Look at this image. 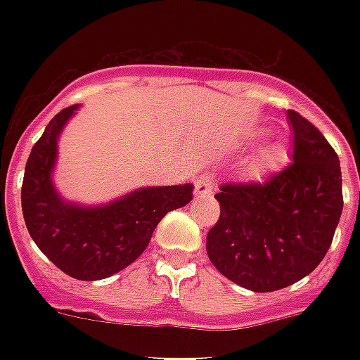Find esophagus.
<instances>
[{"label": "esophagus", "instance_id": "obj_1", "mask_svg": "<svg viewBox=\"0 0 360 360\" xmlns=\"http://www.w3.org/2000/svg\"><path fill=\"white\" fill-rule=\"evenodd\" d=\"M217 185V179L211 172H205V174L196 181V194L198 196H205V194H211Z\"/></svg>", "mask_w": 360, "mask_h": 360}]
</instances>
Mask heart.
<instances>
[{"mask_svg": "<svg viewBox=\"0 0 360 360\" xmlns=\"http://www.w3.org/2000/svg\"><path fill=\"white\" fill-rule=\"evenodd\" d=\"M284 160V147L278 146V143H271L262 151V157H259V162L265 166V168H274L278 166L280 162Z\"/></svg>", "mask_w": 360, "mask_h": 360, "instance_id": "1", "label": "heart"}]
</instances>
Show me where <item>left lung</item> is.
I'll return each instance as SVG.
<instances>
[{"mask_svg":"<svg viewBox=\"0 0 360 360\" xmlns=\"http://www.w3.org/2000/svg\"><path fill=\"white\" fill-rule=\"evenodd\" d=\"M293 155L265 183L222 185L207 256L231 282L256 293L295 284L318 267L340 220V160L325 136L290 110Z\"/></svg>","mask_w":360,"mask_h":360,"instance_id":"left-lung-1","label":"left lung"}]
</instances>
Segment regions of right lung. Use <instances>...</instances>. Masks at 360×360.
Segmentation results:
<instances>
[{
  "instance_id": "obj_1",
  "label": "right lung",
  "mask_w": 360,
  "mask_h": 360,
  "mask_svg": "<svg viewBox=\"0 0 360 360\" xmlns=\"http://www.w3.org/2000/svg\"><path fill=\"white\" fill-rule=\"evenodd\" d=\"M78 104L53 115L27 158L22 213L31 239L76 280H103L138 259L162 217L185 207L194 185L146 186L106 205L65 202L52 183L58 138Z\"/></svg>"
}]
</instances>
